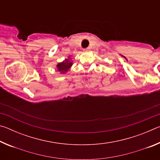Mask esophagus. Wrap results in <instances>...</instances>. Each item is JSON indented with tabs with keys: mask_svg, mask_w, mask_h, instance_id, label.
<instances>
[{
	"mask_svg": "<svg viewBox=\"0 0 160 160\" xmlns=\"http://www.w3.org/2000/svg\"><path fill=\"white\" fill-rule=\"evenodd\" d=\"M90 51V48H84V49H83V51H85V52H87V51Z\"/></svg>",
	"mask_w": 160,
	"mask_h": 160,
	"instance_id": "esophagus-1",
	"label": "esophagus"
}]
</instances>
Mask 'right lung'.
Wrapping results in <instances>:
<instances>
[{
    "label": "right lung",
    "instance_id": "add662e5",
    "mask_svg": "<svg viewBox=\"0 0 160 160\" xmlns=\"http://www.w3.org/2000/svg\"><path fill=\"white\" fill-rule=\"evenodd\" d=\"M72 66V63L71 60H70V57H68V59H65L63 61H62L61 63H59L56 66L57 68L58 71L61 72V73L64 74L68 72L70 69V68Z\"/></svg>",
    "mask_w": 160,
    "mask_h": 160
}]
</instances>
